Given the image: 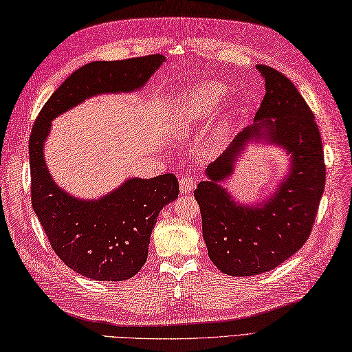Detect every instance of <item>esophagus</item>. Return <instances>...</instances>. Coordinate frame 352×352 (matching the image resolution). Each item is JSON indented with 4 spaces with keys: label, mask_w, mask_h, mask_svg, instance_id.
Returning a JSON list of instances; mask_svg holds the SVG:
<instances>
[{
    "label": "esophagus",
    "mask_w": 352,
    "mask_h": 352,
    "mask_svg": "<svg viewBox=\"0 0 352 352\" xmlns=\"http://www.w3.org/2000/svg\"><path fill=\"white\" fill-rule=\"evenodd\" d=\"M195 186V177L194 176H181L179 177V188H181L182 194H188L194 190Z\"/></svg>",
    "instance_id": "esophagus-1"
}]
</instances>
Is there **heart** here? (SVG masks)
Returning <instances> with one entry per match:
<instances>
[{"label":"heart","mask_w":352,"mask_h":352,"mask_svg":"<svg viewBox=\"0 0 352 352\" xmlns=\"http://www.w3.org/2000/svg\"><path fill=\"white\" fill-rule=\"evenodd\" d=\"M226 96V85L218 80H206L192 85L176 101L173 133L177 135H190L199 128L208 125ZM234 116L236 107L230 106L221 118L213 143H222Z\"/></svg>","instance_id":"obj_1"}]
</instances>
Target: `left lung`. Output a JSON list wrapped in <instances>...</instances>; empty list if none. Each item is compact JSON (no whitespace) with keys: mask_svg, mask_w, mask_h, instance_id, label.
Returning <instances> with one entry per match:
<instances>
[{"mask_svg":"<svg viewBox=\"0 0 352 352\" xmlns=\"http://www.w3.org/2000/svg\"><path fill=\"white\" fill-rule=\"evenodd\" d=\"M265 96L254 124L231 142L206 168L194 191L209 258L230 276H254L273 270L305 245L325 185L324 151L314 113L288 77L256 65ZM254 142L273 144L290 158L285 177L258 204H241L223 184Z\"/></svg>","mask_w":352,"mask_h":352,"instance_id":"1","label":"left lung"}]
</instances>
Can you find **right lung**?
Instances as JSON below:
<instances>
[{"label": "right lung", "instance_id": "add662e5", "mask_svg": "<svg viewBox=\"0 0 352 352\" xmlns=\"http://www.w3.org/2000/svg\"><path fill=\"white\" fill-rule=\"evenodd\" d=\"M162 63L166 56L149 55L83 65L52 94L32 126V209L55 254L82 276L133 278L146 263L152 230L161 209L177 199L179 184L171 173L130 177L98 199L74 197L55 182L46 164L45 144L52 121L88 98L142 89Z\"/></svg>", "mask_w": 352, "mask_h": 352}]
</instances>
